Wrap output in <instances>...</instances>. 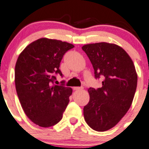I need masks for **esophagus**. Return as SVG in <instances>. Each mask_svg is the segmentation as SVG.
Masks as SVG:
<instances>
[{
	"label": "esophagus",
	"instance_id": "obj_1",
	"mask_svg": "<svg viewBox=\"0 0 149 149\" xmlns=\"http://www.w3.org/2000/svg\"><path fill=\"white\" fill-rule=\"evenodd\" d=\"M83 87H74L73 88V90L74 91H81V90H83Z\"/></svg>",
	"mask_w": 149,
	"mask_h": 149
}]
</instances>
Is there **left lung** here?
Returning <instances> with one entry per match:
<instances>
[{
    "label": "left lung",
    "instance_id": "8db88e82",
    "mask_svg": "<svg viewBox=\"0 0 149 149\" xmlns=\"http://www.w3.org/2000/svg\"><path fill=\"white\" fill-rule=\"evenodd\" d=\"M94 68L102 77V87L90 88L89 102L83 108L86 123L97 132L114 127L130 108L137 86L134 65L120 46L107 42L83 46Z\"/></svg>",
    "mask_w": 149,
    "mask_h": 149
}]
</instances>
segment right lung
Masks as SVG:
<instances>
[{"mask_svg":"<svg viewBox=\"0 0 149 149\" xmlns=\"http://www.w3.org/2000/svg\"><path fill=\"white\" fill-rule=\"evenodd\" d=\"M74 46L60 40L41 38L21 52L15 68V83L21 106L35 125L49 127L63 117L72 89L54 85L65 53Z\"/></svg>","mask_w":149,"mask_h":149,"instance_id":"1","label":"right lung"}]
</instances>
